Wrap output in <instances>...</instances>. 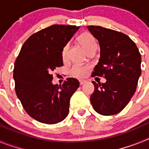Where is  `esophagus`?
<instances>
[{"mask_svg":"<svg viewBox=\"0 0 149 149\" xmlns=\"http://www.w3.org/2000/svg\"><path fill=\"white\" fill-rule=\"evenodd\" d=\"M86 83V81H80V85H83Z\"/></svg>","mask_w":149,"mask_h":149,"instance_id":"obj_1","label":"esophagus"}]
</instances>
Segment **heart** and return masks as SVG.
<instances>
[{"mask_svg":"<svg viewBox=\"0 0 149 149\" xmlns=\"http://www.w3.org/2000/svg\"><path fill=\"white\" fill-rule=\"evenodd\" d=\"M77 41L81 44L84 50L89 53L93 49H96V42L95 39L93 36V35L88 32H85L81 33L77 37ZM68 50V44H65L63 46V49L61 51V56L63 60H65L67 58ZM89 71V67L87 65H83L81 64H74L71 68L70 72L74 77L77 78H83L86 77Z\"/></svg>","mask_w":149,"mask_h":149,"instance_id":"obj_1","label":"heart"}]
</instances>
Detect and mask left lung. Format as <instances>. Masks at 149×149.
I'll use <instances>...</instances> for the list:
<instances>
[{
	"label": "left lung",
	"instance_id": "8db88e82",
	"mask_svg": "<svg viewBox=\"0 0 149 149\" xmlns=\"http://www.w3.org/2000/svg\"><path fill=\"white\" fill-rule=\"evenodd\" d=\"M100 45V59L92 77H103L106 83L97 84L90 97L98 113L111 116L122 111L136 92L141 74V54L136 44L123 33L101 26H88Z\"/></svg>",
	"mask_w": 149,
	"mask_h": 149
}]
</instances>
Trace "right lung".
I'll use <instances>...</instances> for the list:
<instances>
[{
	"mask_svg": "<svg viewBox=\"0 0 149 149\" xmlns=\"http://www.w3.org/2000/svg\"><path fill=\"white\" fill-rule=\"evenodd\" d=\"M80 27L54 24L32 34L22 45L13 69L15 90L30 117L44 124L61 122L69 113V101L79 81L67 78L52 84V72L63 65L61 51Z\"/></svg>",
	"mask_w": 149,
	"mask_h": 149,
	"instance_id": "right-lung-1",
	"label": "right lung"
}]
</instances>
